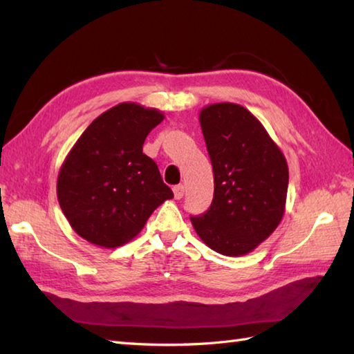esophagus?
I'll use <instances>...</instances> for the list:
<instances>
[{"label": "esophagus", "mask_w": 354, "mask_h": 354, "mask_svg": "<svg viewBox=\"0 0 354 354\" xmlns=\"http://www.w3.org/2000/svg\"><path fill=\"white\" fill-rule=\"evenodd\" d=\"M185 193V187L184 185H176L174 187V194H175V199H183Z\"/></svg>", "instance_id": "34e87169"}]
</instances>
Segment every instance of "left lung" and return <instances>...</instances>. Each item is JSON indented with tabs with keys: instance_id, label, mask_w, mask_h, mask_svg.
Wrapping results in <instances>:
<instances>
[{
	"instance_id": "8db88e82",
	"label": "left lung",
	"mask_w": 354,
	"mask_h": 354,
	"mask_svg": "<svg viewBox=\"0 0 354 354\" xmlns=\"http://www.w3.org/2000/svg\"><path fill=\"white\" fill-rule=\"evenodd\" d=\"M199 122L214 171V199L202 217H190L192 225L209 249L243 257L282 221L288 164L264 125L243 105H207Z\"/></svg>"
}]
</instances>
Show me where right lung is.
I'll list each match as a JSON object with an SVG mask.
<instances>
[{
  "label": "right lung",
  "instance_id": "obj_1",
  "mask_svg": "<svg viewBox=\"0 0 354 354\" xmlns=\"http://www.w3.org/2000/svg\"><path fill=\"white\" fill-rule=\"evenodd\" d=\"M164 113L120 102L97 116L62 164L57 199L71 227L104 249L129 243L174 193L152 158L143 153Z\"/></svg>",
  "mask_w": 354,
  "mask_h": 354
}]
</instances>
